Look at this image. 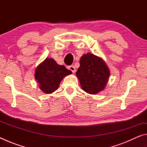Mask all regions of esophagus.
<instances>
[{
  "label": "esophagus",
  "mask_w": 147,
  "mask_h": 147,
  "mask_svg": "<svg viewBox=\"0 0 147 147\" xmlns=\"http://www.w3.org/2000/svg\"><path fill=\"white\" fill-rule=\"evenodd\" d=\"M68 69H69V70H70V71H71L72 72H73V73H75V71H76V69H75V67H74L73 65H70V66H69V67H68Z\"/></svg>",
  "instance_id": "obj_1"
}]
</instances>
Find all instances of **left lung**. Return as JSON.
Returning a JSON list of instances; mask_svg holds the SVG:
<instances>
[{
    "instance_id": "8db88e82",
    "label": "left lung",
    "mask_w": 147,
    "mask_h": 147,
    "mask_svg": "<svg viewBox=\"0 0 147 147\" xmlns=\"http://www.w3.org/2000/svg\"><path fill=\"white\" fill-rule=\"evenodd\" d=\"M80 65L76 74L83 90L89 94H96L103 90L110 74L103 59L87 53L81 57Z\"/></svg>"
}]
</instances>
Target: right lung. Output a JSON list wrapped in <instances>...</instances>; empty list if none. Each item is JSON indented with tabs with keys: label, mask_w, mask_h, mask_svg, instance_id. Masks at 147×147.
<instances>
[{
	"label": "right lung",
	"mask_w": 147,
	"mask_h": 147,
	"mask_svg": "<svg viewBox=\"0 0 147 147\" xmlns=\"http://www.w3.org/2000/svg\"><path fill=\"white\" fill-rule=\"evenodd\" d=\"M72 73L63 65H59L53 58H47L35 71V79L45 93H52L58 89L65 76Z\"/></svg>",
	"instance_id": "obj_1"
}]
</instances>
